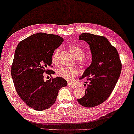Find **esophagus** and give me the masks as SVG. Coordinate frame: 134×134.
Wrapping results in <instances>:
<instances>
[{
	"label": "esophagus",
	"mask_w": 134,
	"mask_h": 134,
	"mask_svg": "<svg viewBox=\"0 0 134 134\" xmlns=\"http://www.w3.org/2000/svg\"><path fill=\"white\" fill-rule=\"evenodd\" d=\"M68 86L69 87L72 88H75L76 87V85L73 84H72V83H70V82L68 83Z\"/></svg>",
	"instance_id": "esophagus-1"
}]
</instances>
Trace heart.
<instances>
[{"label": "heart", "mask_w": 134, "mask_h": 134, "mask_svg": "<svg viewBox=\"0 0 134 134\" xmlns=\"http://www.w3.org/2000/svg\"><path fill=\"white\" fill-rule=\"evenodd\" d=\"M69 49L74 57L78 59V63L81 65H84L86 63V60L84 57L85 52L81 47L76 44H71ZM59 50L56 49L54 52L52 56V62L53 65H56L58 63V56ZM78 72L75 68L67 67H61L57 70L56 75L67 81H71L77 76Z\"/></svg>", "instance_id": "heart-1"}]
</instances>
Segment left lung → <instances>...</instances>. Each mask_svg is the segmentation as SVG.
I'll return each instance as SVG.
<instances>
[{
	"mask_svg": "<svg viewBox=\"0 0 134 134\" xmlns=\"http://www.w3.org/2000/svg\"><path fill=\"white\" fill-rule=\"evenodd\" d=\"M79 40L88 44L92 62L80 78L90 82L85 96L77 101L84 107H95L110 96L120 76L122 64L116 49L106 37L82 33L79 36Z\"/></svg>",
	"mask_w": 134,
	"mask_h": 134,
	"instance_id": "obj_1",
	"label": "left lung"
}]
</instances>
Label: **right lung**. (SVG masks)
<instances>
[{
	"instance_id": "obj_1",
	"label": "right lung",
	"mask_w": 134,
	"mask_h": 134,
	"mask_svg": "<svg viewBox=\"0 0 134 134\" xmlns=\"http://www.w3.org/2000/svg\"><path fill=\"white\" fill-rule=\"evenodd\" d=\"M63 41L62 37L43 32L32 34L17 46L11 67L14 86L19 97L36 110L50 108L56 102L59 90L67 85L59 77L44 81L43 74H53L47 69L52 65L54 51Z\"/></svg>"
}]
</instances>
